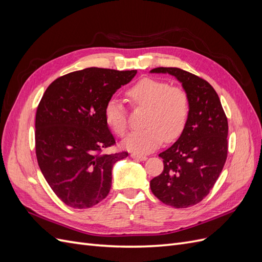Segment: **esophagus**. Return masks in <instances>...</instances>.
<instances>
[{"mask_svg": "<svg viewBox=\"0 0 262 262\" xmlns=\"http://www.w3.org/2000/svg\"><path fill=\"white\" fill-rule=\"evenodd\" d=\"M131 157L132 158H137V160H139V161H145V160H147V157L145 155H141V154H137V153H132Z\"/></svg>", "mask_w": 262, "mask_h": 262, "instance_id": "34e87169", "label": "esophagus"}]
</instances>
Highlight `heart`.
Listing matches in <instances>:
<instances>
[{"mask_svg": "<svg viewBox=\"0 0 262 262\" xmlns=\"http://www.w3.org/2000/svg\"><path fill=\"white\" fill-rule=\"evenodd\" d=\"M132 107L146 108L144 129L133 131L122 141L126 149L138 153L150 152L163 141L172 142L184 132L190 113L188 92L181 86L170 85L158 78L144 77L125 91ZM106 124L117 136L122 137L128 128L121 101L112 98L104 109Z\"/></svg>", "mask_w": 262, "mask_h": 262, "instance_id": "heart-1", "label": "heart"}]
</instances>
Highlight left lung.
I'll return each mask as SVG.
<instances>
[{"mask_svg":"<svg viewBox=\"0 0 262 262\" xmlns=\"http://www.w3.org/2000/svg\"><path fill=\"white\" fill-rule=\"evenodd\" d=\"M152 73L175 76L188 92L190 113L184 132L160 154L164 170L149 182L153 194L172 208L201 202L215 185L227 158L228 122L212 85L178 68H155Z\"/></svg>","mask_w":262,"mask_h":262,"instance_id":"left-lung-1","label":"left lung"}]
</instances>
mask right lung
Listing matches in <instances>:
<instances>
[{
  "mask_svg": "<svg viewBox=\"0 0 262 262\" xmlns=\"http://www.w3.org/2000/svg\"><path fill=\"white\" fill-rule=\"evenodd\" d=\"M137 70L87 68L53 81L36 113V156L53 192L67 205L87 209L104 200L116 162L128 152L105 153L116 144L104 109Z\"/></svg>",
  "mask_w": 262,
  "mask_h": 262,
  "instance_id": "right-lung-1",
  "label": "right lung"
}]
</instances>
